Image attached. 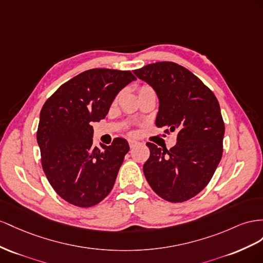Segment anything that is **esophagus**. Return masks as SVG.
<instances>
[{
    "mask_svg": "<svg viewBox=\"0 0 263 263\" xmlns=\"http://www.w3.org/2000/svg\"><path fill=\"white\" fill-rule=\"evenodd\" d=\"M138 144H139V142H138V141H136V140H129V145H130V147H131V148L136 147Z\"/></svg>",
    "mask_w": 263,
    "mask_h": 263,
    "instance_id": "1",
    "label": "esophagus"
}]
</instances>
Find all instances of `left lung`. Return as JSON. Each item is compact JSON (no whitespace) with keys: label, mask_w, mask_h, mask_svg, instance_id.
Wrapping results in <instances>:
<instances>
[{"label":"left lung","mask_w":263,"mask_h":263,"mask_svg":"<svg viewBox=\"0 0 263 263\" xmlns=\"http://www.w3.org/2000/svg\"><path fill=\"white\" fill-rule=\"evenodd\" d=\"M133 72L159 97L155 125L177 133L170 149L146 143V181L165 200H189L211 182L221 160L224 123L218 100L198 77L173 62L148 64Z\"/></svg>","instance_id":"8db88e82"}]
</instances>
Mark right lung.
Listing matches in <instances>:
<instances>
[{
    "label": "right lung",
    "instance_id": "1",
    "mask_svg": "<svg viewBox=\"0 0 263 263\" xmlns=\"http://www.w3.org/2000/svg\"><path fill=\"white\" fill-rule=\"evenodd\" d=\"M137 78L129 70L93 68L59 87L41 110L37 143L45 175L69 204L91 207L106 198L115 185L126 140L92 145L91 122L106 118L120 90Z\"/></svg>",
    "mask_w": 263,
    "mask_h": 263
}]
</instances>
